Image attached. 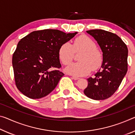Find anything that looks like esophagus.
Here are the masks:
<instances>
[{
    "instance_id": "obj_1",
    "label": "esophagus",
    "mask_w": 135,
    "mask_h": 135,
    "mask_svg": "<svg viewBox=\"0 0 135 135\" xmlns=\"http://www.w3.org/2000/svg\"><path fill=\"white\" fill-rule=\"evenodd\" d=\"M72 78L74 80H78V79H79V78H78V77H77V76H74V75L72 76Z\"/></svg>"
}]
</instances>
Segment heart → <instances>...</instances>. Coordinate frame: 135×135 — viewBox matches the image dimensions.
Returning <instances> with one entry per match:
<instances>
[{
    "instance_id": "1",
    "label": "heart",
    "mask_w": 135,
    "mask_h": 135,
    "mask_svg": "<svg viewBox=\"0 0 135 135\" xmlns=\"http://www.w3.org/2000/svg\"><path fill=\"white\" fill-rule=\"evenodd\" d=\"M96 48L94 41L86 35H82L76 38L72 44L69 42L62 44L59 49V57L63 64L68 65L73 59L74 52L82 51L78 57L79 62L70 64L66 68V71L75 76H85L102 65L103 55Z\"/></svg>"
}]
</instances>
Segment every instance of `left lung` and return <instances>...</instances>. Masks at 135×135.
Here are the masks:
<instances>
[{
	"instance_id": "1",
	"label": "left lung",
	"mask_w": 135,
	"mask_h": 135,
	"mask_svg": "<svg viewBox=\"0 0 135 135\" xmlns=\"http://www.w3.org/2000/svg\"><path fill=\"white\" fill-rule=\"evenodd\" d=\"M86 32L99 45L103 63L94 76L87 79L88 85L83 93L91 99L104 100L114 94L126 74L128 49L118 36L110 32L93 29Z\"/></svg>"
}]
</instances>
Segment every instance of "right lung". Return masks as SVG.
<instances>
[{
  "label": "right lung",
  "instance_id": "obj_1",
  "mask_svg": "<svg viewBox=\"0 0 135 135\" xmlns=\"http://www.w3.org/2000/svg\"><path fill=\"white\" fill-rule=\"evenodd\" d=\"M77 33L41 30L30 33L18 42L12 62L16 86L23 95L41 98L56 88L64 75L54 69L61 67L59 49Z\"/></svg>",
  "mask_w": 135,
  "mask_h": 135
}]
</instances>
